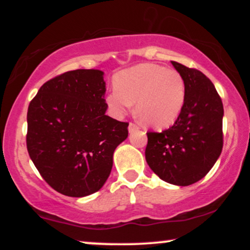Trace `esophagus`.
I'll return each instance as SVG.
<instances>
[{"label": "esophagus", "mask_w": 250, "mask_h": 250, "mask_svg": "<svg viewBox=\"0 0 250 250\" xmlns=\"http://www.w3.org/2000/svg\"><path fill=\"white\" fill-rule=\"evenodd\" d=\"M139 129H140V127L137 125H135V123H133V122L129 123V127H128L129 133H135V131H137Z\"/></svg>", "instance_id": "1"}]
</instances>
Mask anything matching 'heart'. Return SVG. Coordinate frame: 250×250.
Returning a JSON list of instances; mask_svg holds the SVG:
<instances>
[{
	"mask_svg": "<svg viewBox=\"0 0 250 250\" xmlns=\"http://www.w3.org/2000/svg\"><path fill=\"white\" fill-rule=\"evenodd\" d=\"M115 88L105 102L115 117H123L136 102V114L155 129L170 127L186 104L187 88L177 70L154 63H142L120 71L114 79Z\"/></svg>",
	"mask_w": 250,
	"mask_h": 250,
	"instance_id": "obj_1",
	"label": "heart"
}]
</instances>
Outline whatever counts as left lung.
Here are the masks:
<instances>
[{
  "mask_svg": "<svg viewBox=\"0 0 250 250\" xmlns=\"http://www.w3.org/2000/svg\"><path fill=\"white\" fill-rule=\"evenodd\" d=\"M171 64L185 79L186 104L170 128L148 131L146 160L160 179L185 187L205 177L219 159L223 104L205 74L175 61Z\"/></svg>",
  "mask_w": 250,
  "mask_h": 250,
  "instance_id": "1",
  "label": "left lung"
}]
</instances>
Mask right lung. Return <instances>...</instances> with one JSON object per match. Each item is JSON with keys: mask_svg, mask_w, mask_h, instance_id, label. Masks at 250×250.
Segmentation results:
<instances>
[{"mask_svg": "<svg viewBox=\"0 0 250 250\" xmlns=\"http://www.w3.org/2000/svg\"><path fill=\"white\" fill-rule=\"evenodd\" d=\"M104 94L103 71L77 69L45 82L29 103L28 153L45 182L65 196L100 190L128 137V122L105 115Z\"/></svg>", "mask_w": 250, "mask_h": 250, "instance_id": "obj_1", "label": "right lung"}]
</instances>
